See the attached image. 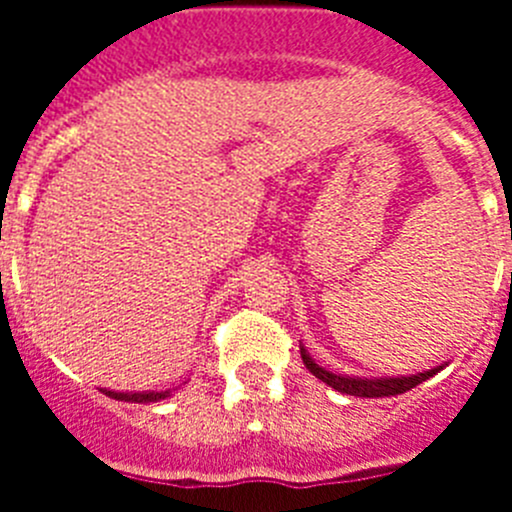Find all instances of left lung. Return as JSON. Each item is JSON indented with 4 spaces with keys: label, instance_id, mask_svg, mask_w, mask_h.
I'll use <instances>...</instances> for the list:
<instances>
[{
    "label": "left lung",
    "instance_id": "1",
    "mask_svg": "<svg viewBox=\"0 0 512 512\" xmlns=\"http://www.w3.org/2000/svg\"><path fill=\"white\" fill-rule=\"evenodd\" d=\"M300 354L305 366L310 369L312 377H318L320 382H325L328 387H333L341 395H354V397H390V395H402V392L413 390L418 384H423L425 379H431L433 374H438L443 366H449V361L433 366V369H425L418 374H402V377H359V374H338L330 372L325 366H320L318 361L312 359L310 351L300 343Z\"/></svg>",
    "mask_w": 512,
    "mask_h": 512
}]
</instances>
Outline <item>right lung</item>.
<instances>
[{
  "label": "right lung",
  "instance_id": "right-lung-1",
  "mask_svg": "<svg viewBox=\"0 0 512 512\" xmlns=\"http://www.w3.org/2000/svg\"><path fill=\"white\" fill-rule=\"evenodd\" d=\"M99 390L104 392L107 397H112V400H120V402H161L166 400V397H171V390H164V392H117V390H107V387H99Z\"/></svg>",
  "mask_w": 512,
  "mask_h": 512
}]
</instances>
